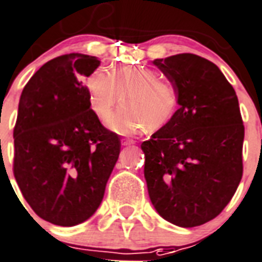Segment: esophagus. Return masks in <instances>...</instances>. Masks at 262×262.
Returning <instances> with one entry per match:
<instances>
[{
    "label": "esophagus",
    "mask_w": 262,
    "mask_h": 262,
    "mask_svg": "<svg viewBox=\"0 0 262 262\" xmlns=\"http://www.w3.org/2000/svg\"><path fill=\"white\" fill-rule=\"evenodd\" d=\"M134 143H135L134 139H123V141H121V144H123V146H131V144Z\"/></svg>",
    "instance_id": "obj_1"
}]
</instances>
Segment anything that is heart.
Segmentation results:
<instances>
[{
	"instance_id": "obj_1",
	"label": "heart",
	"mask_w": 262,
	"mask_h": 262,
	"mask_svg": "<svg viewBox=\"0 0 262 262\" xmlns=\"http://www.w3.org/2000/svg\"><path fill=\"white\" fill-rule=\"evenodd\" d=\"M92 111L101 121L120 100L124 105L108 119L114 133L131 134L141 128L158 129L173 118L177 91L152 69L123 66L106 70L96 69L85 81Z\"/></svg>"
}]
</instances>
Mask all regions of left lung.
Instances as JSON below:
<instances>
[{
	"instance_id": "8db88e82",
	"label": "left lung",
	"mask_w": 262,
	"mask_h": 262,
	"mask_svg": "<svg viewBox=\"0 0 262 262\" xmlns=\"http://www.w3.org/2000/svg\"><path fill=\"white\" fill-rule=\"evenodd\" d=\"M152 63L177 91L173 118L141 144L157 212L180 227L221 214L242 179L245 128L234 88L216 64L193 54Z\"/></svg>"
}]
</instances>
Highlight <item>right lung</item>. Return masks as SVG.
Listing matches in <instances>:
<instances>
[{
  "instance_id": "obj_1",
  "label": "right lung",
  "mask_w": 262,
  "mask_h": 262,
  "mask_svg": "<svg viewBox=\"0 0 262 262\" xmlns=\"http://www.w3.org/2000/svg\"><path fill=\"white\" fill-rule=\"evenodd\" d=\"M96 56L69 54L43 64L23 89L13 171L37 216L70 227L95 214L120 152L118 135L92 111L81 78Z\"/></svg>"
}]
</instances>
